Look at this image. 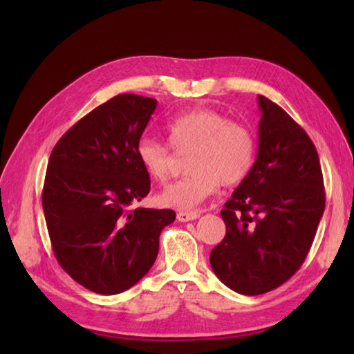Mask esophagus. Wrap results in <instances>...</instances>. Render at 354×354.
I'll return each mask as SVG.
<instances>
[{
  "label": "esophagus",
  "instance_id": "1",
  "mask_svg": "<svg viewBox=\"0 0 354 354\" xmlns=\"http://www.w3.org/2000/svg\"><path fill=\"white\" fill-rule=\"evenodd\" d=\"M200 217V212H196V211H181V212H178V220L179 221H192V220H196Z\"/></svg>",
  "mask_w": 354,
  "mask_h": 354
}]
</instances>
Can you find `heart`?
<instances>
[{
  "instance_id": "b5f03b06",
  "label": "heart",
  "mask_w": 354,
  "mask_h": 354,
  "mask_svg": "<svg viewBox=\"0 0 354 354\" xmlns=\"http://www.w3.org/2000/svg\"><path fill=\"white\" fill-rule=\"evenodd\" d=\"M167 134L173 149L190 151L189 176L179 179L159 195L167 207L194 209L217 192L220 181L237 185L250 175L256 158V140L242 123L230 122L223 113L195 109L181 113L167 123ZM137 158L143 170L154 181L169 179L173 153L165 143L143 137L137 143Z\"/></svg>"
}]
</instances>
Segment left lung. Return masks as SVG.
Here are the masks:
<instances>
[{
    "label": "left lung",
    "instance_id": "1",
    "mask_svg": "<svg viewBox=\"0 0 354 354\" xmlns=\"http://www.w3.org/2000/svg\"><path fill=\"white\" fill-rule=\"evenodd\" d=\"M257 103L254 165L221 209L226 236L209 256L217 278L242 295L270 292L295 274L325 211L313 140L283 107L262 95Z\"/></svg>",
    "mask_w": 354,
    "mask_h": 354
}]
</instances>
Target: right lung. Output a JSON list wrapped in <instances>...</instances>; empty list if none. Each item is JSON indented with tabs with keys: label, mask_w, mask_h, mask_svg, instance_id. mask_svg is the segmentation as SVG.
Listing matches in <instances>:
<instances>
[{
	"label": "right lung",
	"mask_w": 354,
	"mask_h": 354,
	"mask_svg": "<svg viewBox=\"0 0 354 354\" xmlns=\"http://www.w3.org/2000/svg\"><path fill=\"white\" fill-rule=\"evenodd\" d=\"M158 106L123 93L75 123L53 148L41 206L55 256L76 283L103 295L128 290L158 257L171 209L134 207L148 195L137 143Z\"/></svg>",
	"instance_id": "right-lung-1"
}]
</instances>
